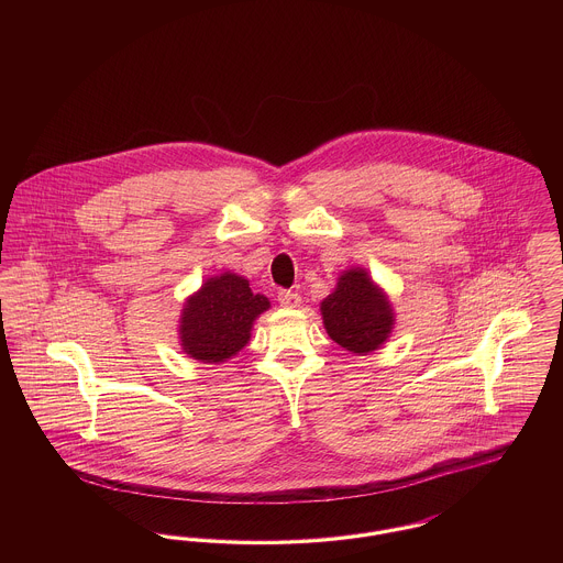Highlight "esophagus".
I'll return each instance as SVG.
<instances>
[{"instance_id":"1","label":"esophagus","mask_w":563,"mask_h":563,"mask_svg":"<svg viewBox=\"0 0 563 563\" xmlns=\"http://www.w3.org/2000/svg\"><path fill=\"white\" fill-rule=\"evenodd\" d=\"M278 301H280V306L297 308L301 303V295L295 294L291 289H283V291H278Z\"/></svg>"}]
</instances>
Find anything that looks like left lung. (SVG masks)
Returning a JSON list of instances; mask_svg holds the SVG:
<instances>
[{"mask_svg":"<svg viewBox=\"0 0 563 563\" xmlns=\"http://www.w3.org/2000/svg\"><path fill=\"white\" fill-rule=\"evenodd\" d=\"M321 312L331 340L356 354L377 349L393 329L390 303L365 269L344 272Z\"/></svg>","mask_w":563,"mask_h":563,"instance_id":"1","label":"left lung"}]
</instances>
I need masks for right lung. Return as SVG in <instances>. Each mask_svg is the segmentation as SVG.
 Listing matches in <instances>:
<instances>
[{"instance_id": "add662e5", "label": "right lung", "mask_w": 563, "mask_h": 563, "mask_svg": "<svg viewBox=\"0 0 563 563\" xmlns=\"http://www.w3.org/2000/svg\"><path fill=\"white\" fill-rule=\"evenodd\" d=\"M268 308V297L253 294L242 276L228 272L214 276L184 308L179 324L184 352L205 363L234 356L249 342L253 321Z\"/></svg>"}]
</instances>
